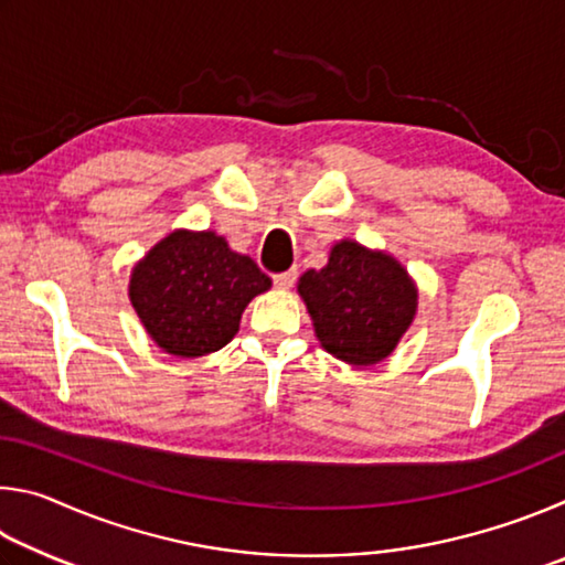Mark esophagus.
<instances>
[{"mask_svg":"<svg viewBox=\"0 0 565 565\" xmlns=\"http://www.w3.org/2000/svg\"><path fill=\"white\" fill-rule=\"evenodd\" d=\"M294 281H296V269L274 276V286H276V289H291Z\"/></svg>","mask_w":565,"mask_h":565,"instance_id":"1","label":"esophagus"}]
</instances>
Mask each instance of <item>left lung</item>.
Returning <instances> with one entry per match:
<instances>
[{
  "mask_svg": "<svg viewBox=\"0 0 565 565\" xmlns=\"http://www.w3.org/2000/svg\"><path fill=\"white\" fill-rule=\"evenodd\" d=\"M323 351L349 366L388 359L416 319L418 289L396 256L353 238L331 246L323 269L296 284Z\"/></svg>",
  "mask_w": 565,
  "mask_h": 565,
  "instance_id": "left-lung-1",
  "label": "left lung"
}]
</instances>
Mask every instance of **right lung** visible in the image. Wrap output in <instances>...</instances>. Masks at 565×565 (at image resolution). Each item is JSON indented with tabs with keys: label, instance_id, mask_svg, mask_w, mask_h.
<instances>
[{
	"label": "right lung",
	"instance_id": "obj_1",
	"mask_svg": "<svg viewBox=\"0 0 565 565\" xmlns=\"http://www.w3.org/2000/svg\"><path fill=\"white\" fill-rule=\"evenodd\" d=\"M271 279L216 232L174 228L131 269L129 301L161 351L199 359L236 337L242 313Z\"/></svg>",
	"mask_w": 565,
	"mask_h": 565
}]
</instances>
